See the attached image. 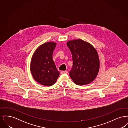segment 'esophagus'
Returning a JSON list of instances; mask_svg holds the SVG:
<instances>
[{"label": "esophagus", "instance_id": "34e87169", "mask_svg": "<svg viewBox=\"0 0 128 128\" xmlns=\"http://www.w3.org/2000/svg\"><path fill=\"white\" fill-rule=\"evenodd\" d=\"M65 73L67 74V73H68V72H67V71H62V72H61V74H65Z\"/></svg>", "mask_w": 128, "mask_h": 128}]
</instances>
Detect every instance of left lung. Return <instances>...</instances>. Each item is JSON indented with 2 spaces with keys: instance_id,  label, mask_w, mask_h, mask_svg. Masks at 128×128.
Returning <instances> with one entry per match:
<instances>
[{
  "instance_id": "left-lung-1",
  "label": "left lung",
  "mask_w": 128,
  "mask_h": 128,
  "mask_svg": "<svg viewBox=\"0 0 128 128\" xmlns=\"http://www.w3.org/2000/svg\"><path fill=\"white\" fill-rule=\"evenodd\" d=\"M67 45L72 53L73 61L70 76L77 85L91 83L96 77L100 68L96 49L91 44L80 39L68 41Z\"/></svg>"
}]
</instances>
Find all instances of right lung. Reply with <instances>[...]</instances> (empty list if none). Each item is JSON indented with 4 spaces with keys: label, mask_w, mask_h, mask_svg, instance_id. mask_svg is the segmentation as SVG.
Wrapping results in <instances>:
<instances>
[{
    "label": "right lung",
    "mask_w": 128,
    "mask_h": 128,
    "mask_svg": "<svg viewBox=\"0 0 128 128\" xmlns=\"http://www.w3.org/2000/svg\"><path fill=\"white\" fill-rule=\"evenodd\" d=\"M56 44L44 43L37 48L30 61V72L34 79L39 84L50 86L58 79L60 72L56 67L52 55Z\"/></svg>",
    "instance_id": "1"
}]
</instances>
